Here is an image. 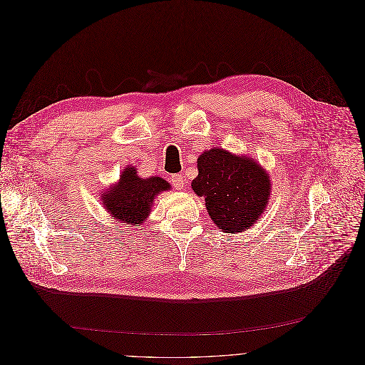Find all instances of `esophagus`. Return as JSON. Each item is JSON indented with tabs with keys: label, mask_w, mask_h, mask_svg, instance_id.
Returning a JSON list of instances; mask_svg holds the SVG:
<instances>
[{
	"label": "esophagus",
	"mask_w": 365,
	"mask_h": 365,
	"mask_svg": "<svg viewBox=\"0 0 365 365\" xmlns=\"http://www.w3.org/2000/svg\"><path fill=\"white\" fill-rule=\"evenodd\" d=\"M170 182H173V185H174L175 190L184 188V178H182V175H180V174L173 175V178H170Z\"/></svg>",
	"instance_id": "1"
}]
</instances>
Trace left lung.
Returning a JSON list of instances; mask_svg holds the SVG:
<instances>
[{
    "label": "left lung",
    "instance_id": "1",
    "mask_svg": "<svg viewBox=\"0 0 365 365\" xmlns=\"http://www.w3.org/2000/svg\"><path fill=\"white\" fill-rule=\"evenodd\" d=\"M197 169L191 188L205 199L213 224L237 234L258 221L271 192L269 177L261 165L213 147L199 156Z\"/></svg>",
    "mask_w": 365,
    "mask_h": 365
}]
</instances>
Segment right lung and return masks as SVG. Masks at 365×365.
<instances>
[{"label": "right lung", "instance_id": "right-lung-1", "mask_svg": "<svg viewBox=\"0 0 365 365\" xmlns=\"http://www.w3.org/2000/svg\"><path fill=\"white\" fill-rule=\"evenodd\" d=\"M169 188V182L163 178L143 180L137 175L135 168L128 166L122 170L119 182L103 192L101 200L113 220L137 225L148 217L155 197Z\"/></svg>", "mask_w": 365, "mask_h": 365}]
</instances>
